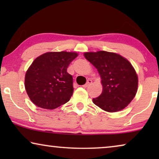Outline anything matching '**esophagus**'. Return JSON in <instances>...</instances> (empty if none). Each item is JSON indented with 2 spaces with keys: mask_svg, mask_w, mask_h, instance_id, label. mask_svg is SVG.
<instances>
[{
  "mask_svg": "<svg viewBox=\"0 0 159 159\" xmlns=\"http://www.w3.org/2000/svg\"><path fill=\"white\" fill-rule=\"evenodd\" d=\"M92 82H93L92 80H88V81H87L86 84H84L83 87H84V88H87V87H88L89 85H90V84L91 83H92Z\"/></svg>",
  "mask_w": 159,
  "mask_h": 159,
  "instance_id": "34e87169",
  "label": "esophagus"
}]
</instances>
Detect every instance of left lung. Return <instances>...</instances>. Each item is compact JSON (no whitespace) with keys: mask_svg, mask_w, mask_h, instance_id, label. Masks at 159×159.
I'll use <instances>...</instances> for the list:
<instances>
[{"mask_svg":"<svg viewBox=\"0 0 159 159\" xmlns=\"http://www.w3.org/2000/svg\"><path fill=\"white\" fill-rule=\"evenodd\" d=\"M84 56L101 78L103 91L93 102L106 111L116 112L125 108L135 96L138 86L136 71L125 58L104 51L88 52Z\"/></svg>","mask_w":159,"mask_h":159,"instance_id":"left-lung-1","label":"left lung"}]
</instances>
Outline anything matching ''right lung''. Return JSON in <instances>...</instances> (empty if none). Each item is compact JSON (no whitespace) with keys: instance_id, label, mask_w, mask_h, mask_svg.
<instances>
[{"instance_id":"right-lung-1","label":"right lung","mask_w":159,"mask_h":159,"mask_svg":"<svg viewBox=\"0 0 159 159\" xmlns=\"http://www.w3.org/2000/svg\"><path fill=\"white\" fill-rule=\"evenodd\" d=\"M77 56L74 52H48L35 58L25 80L26 91L34 105L54 109L70 100L73 77L67 68Z\"/></svg>"}]
</instances>
